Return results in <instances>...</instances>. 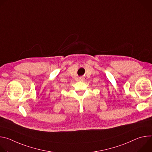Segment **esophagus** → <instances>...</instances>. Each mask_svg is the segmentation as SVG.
Listing matches in <instances>:
<instances>
[{"instance_id":"34e87169","label":"esophagus","mask_w":152,"mask_h":152,"mask_svg":"<svg viewBox=\"0 0 152 152\" xmlns=\"http://www.w3.org/2000/svg\"><path fill=\"white\" fill-rule=\"evenodd\" d=\"M79 80L80 81H84L85 80V78L80 77H79Z\"/></svg>"}]
</instances>
